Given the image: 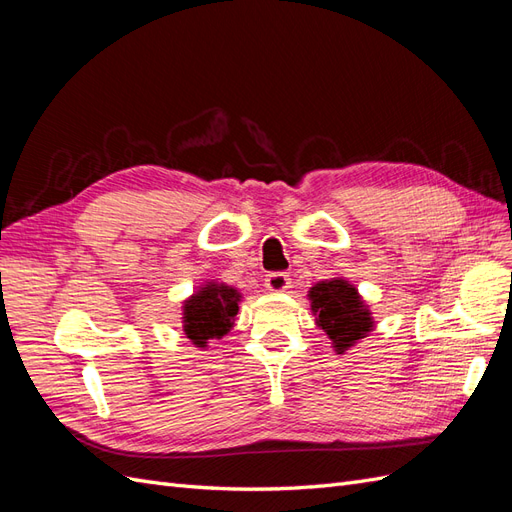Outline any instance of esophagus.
Masks as SVG:
<instances>
[{
    "instance_id": "obj_1",
    "label": "esophagus",
    "mask_w": 512,
    "mask_h": 512,
    "mask_svg": "<svg viewBox=\"0 0 512 512\" xmlns=\"http://www.w3.org/2000/svg\"><path fill=\"white\" fill-rule=\"evenodd\" d=\"M265 286L271 292H284L290 288V275H286L284 271H273L265 277Z\"/></svg>"
}]
</instances>
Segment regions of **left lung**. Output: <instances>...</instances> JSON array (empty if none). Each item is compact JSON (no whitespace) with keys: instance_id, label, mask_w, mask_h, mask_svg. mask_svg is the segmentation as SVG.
<instances>
[{"instance_id":"1","label":"left lung","mask_w":512,"mask_h":512,"mask_svg":"<svg viewBox=\"0 0 512 512\" xmlns=\"http://www.w3.org/2000/svg\"><path fill=\"white\" fill-rule=\"evenodd\" d=\"M309 299H312L318 327L329 335L339 354L354 346L356 339L365 337L374 327L359 292L346 280L318 282L309 290Z\"/></svg>"}]
</instances>
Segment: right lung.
<instances>
[{"label": "right lung", "instance_id": "obj_1", "mask_svg": "<svg viewBox=\"0 0 512 512\" xmlns=\"http://www.w3.org/2000/svg\"><path fill=\"white\" fill-rule=\"evenodd\" d=\"M239 312V292L224 284H207L183 305V331L198 348L224 337Z\"/></svg>", "mask_w": 512, "mask_h": 512}]
</instances>
